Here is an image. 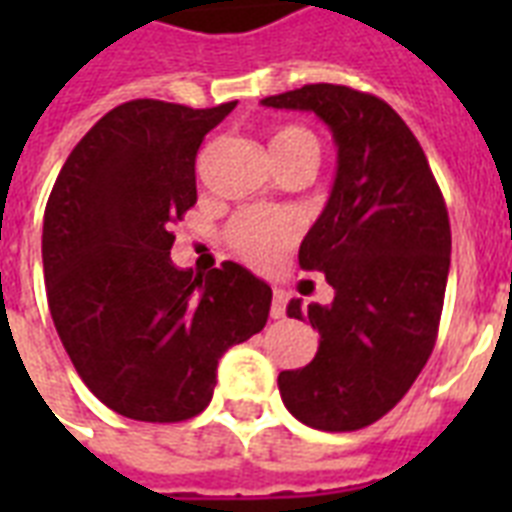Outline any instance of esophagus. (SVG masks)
Here are the masks:
<instances>
[{
  "label": "esophagus",
  "mask_w": 512,
  "mask_h": 512,
  "mask_svg": "<svg viewBox=\"0 0 512 512\" xmlns=\"http://www.w3.org/2000/svg\"><path fill=\"white\" fill-rule=\"evenodd\" d=\"M287 300L289 295L284 292V289H276V292H273V303H271L273 319H284V316H287Z\"/></svg>",
  "instance_id": "1"
}]
</instances>
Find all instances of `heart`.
Here are the masks:
<instances>
[{
  "label": "heart",
  "instance_id": "obj_1",
  "mask_svg": "<svg viewBox=\"0 0 512 512\" xmlns=\"http://www.w3.org/2000/svg\"><path fill=\"white\" fill-rule=\"evenodd\" d=\"M273 159H284L292 154H313L319 159V143L311 132L295 124L279 127L271 135ZM297 239V223L292 217L260 215L244 212L228 228V244L239 257H244L255 268H271L279 263L284 249H289Z\"/></svg>",
  "mask_w": 512,
  "mask_h": 512
}]
</instances>
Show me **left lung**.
<instances>
[{"instance_id": "obj_1", "label": "left lung", "mask_w": 512, "mask_h": 512, "mask_svg": "<svg viewBox=\"0 0 512 512\" xmlns=\"http://www.w3.org/2000/svg\"><path fill=\"white\" fill-rule=\"evenodd\" d=\"M263 106L313 111L337 146L327 207L300 244V268L324 273L335 300L287 305L289 319H308L321 340L311 364L279 374L281 401L316 430H361L406 396L433 353L449 212L425 151L385 100L305 84Z\"/></svg>"}]
</instances>
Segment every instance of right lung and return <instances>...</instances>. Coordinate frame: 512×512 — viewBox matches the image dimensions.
<instances>
[{
    "instance_id": "add662e5",
    "label": "right lung",
    "mask_w": 512,
    "mask_h": 512,
    "mask_svg": "<svg viewBox=\"0 0 512 512\" xmlns=\"http://www.w3.org/2000/svg\"><path fill=\"white\" fill-rule=\"evenodd\" d=\"M236 108L130 100L63 164L44 209L47 305L71 364L122 417L183 422L212 401L217 361L257 335L271 287L236 263L172 265V225L196 204V154Z\"/></svg>"
}]
</instances>
